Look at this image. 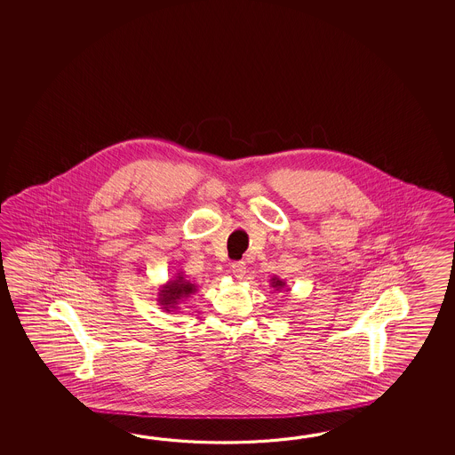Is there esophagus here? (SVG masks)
Returning a JSON list of instances; mask_svg holds the SVG:
<instances>
[{
  "instance_id": "obj_1",
  "label": "esophagus",
  "mask_w": 455,
  "mask_h": 455,
  "mask_svg": "<svg viewBox=\"0 0 455 455\" xmlns=\"http://www.w3.org/2000/svg\"><path fill=\"white\" fill-rule=\"evenodd\" d=\"M231 270L232 275L237 280H242L245 276V273H247V265H245V261H235V263H232Z\"/></svg>"
}]
</instances>
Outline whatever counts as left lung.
<instances>
[{"mask_svg":"<svg viewBox=\"0 0 455 455\" xmlns=\"http://www.w3.org/2000/svg\"><path fill=\"white\" fill-rule=\"evenodd\" d=\"M270 286L275 291H288V288H286V283H284V280H280L278 276H275V278H271L270 280Z\"/></svg>","mask_w":455,"mask_h":455,"instance_id":"1","label":"left lung"}]
</instances>
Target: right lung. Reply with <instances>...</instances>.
<instances>
[{
	"instance_id": "obj_1",
	"label": "right lung",
	"mask_w": 455,
	"mask_h": 455,
	"mask_svg": "<svg viewBox=\"0 0 455 455\" xmlns=\"http://www.w3.org/2000/svg\"><path fill=\"white\" fill-rule=\"evenodd\" d=\"M196 291H198V286L185 280L184 273L180 271L175 275L174 280L167 281L159 288L157 302H159L161 309H164L165 312H174L175 309H179V304L182 300L190 298Z\"/></svg>"
}]
</instances>
